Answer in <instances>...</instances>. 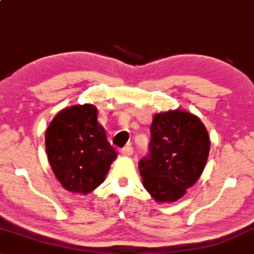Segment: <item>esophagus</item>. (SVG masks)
Here are the masks:
<instances>
[{
    "label": "esophagus",
    "mask_w": 254,
    "mask_h": 254,
    "mask_svg": "<svg viewBox=\"0 0 254 254\" xmlns=\"http://www.w3.org/2000/svg\"><path fill=\"white\" fill-rule=\"evenodd\" d=\"M132 153H134V149L130 145H127L122 149V154L124 155H131Z\"/></svg>",
    "instance_id": "1"
}]
</instances>
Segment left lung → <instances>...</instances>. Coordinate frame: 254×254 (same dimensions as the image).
Returning <instances> with one entry per match:
<instances>
[{"label":"left lung","mask_w":254,"mask_h":254,"mask_svg":"<svg viewBox=\"0 0 254 254\" xmlns=\"http://www.w3.org/2000/svg\"><path fill=\"white\" fill-rule=\"evenodd\" d=\"M149 152L138 168L143 185L158 202H174L203 171L210 150L204 125L192 114L175 110L153 117Z\"/></svg>","instance_id":"1"}]
</instances>
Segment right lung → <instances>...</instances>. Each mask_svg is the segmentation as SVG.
Listing matches in <instances>:
<instances>
[{"mask_svg": "<svg viewBox=\"0 0 254 254\" xmlns=\"http://www.w3.org/2000/svg\"><path fill=\"white\" fill-rule=\"evenodd\" d=\"M96 118L94 105H75L60 111L46 130L51 168L71 192L87 194L100 186L117 157Z\"/></svg>", "mask_w": 254, "mask_h": 254, "instance_id": "1", "label": "right lung"}]
</instances>
